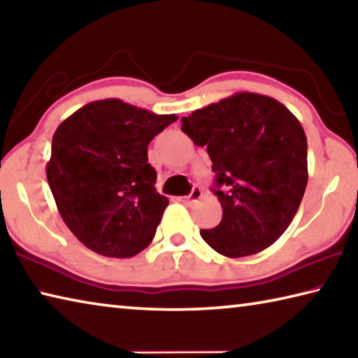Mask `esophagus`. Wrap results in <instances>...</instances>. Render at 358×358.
<instances>
[{
  "instance_id": "obj_1",
  "label": "esophagus",
  "mask_w": 358,
  "mask_h": 358,
  "mask_svg": "<svg viewBox=\"0 0 358 358\" xmlns=\"http://www.w3.org/2000/svg\"><path fill=\"white\" fill-rule=\"evenodd\" d=\"M200 197H201V189H200L199 186H194L189 196L183 197V200H185V201H194V200H197V199H200Z\"/></svg>"
}]
</instances>
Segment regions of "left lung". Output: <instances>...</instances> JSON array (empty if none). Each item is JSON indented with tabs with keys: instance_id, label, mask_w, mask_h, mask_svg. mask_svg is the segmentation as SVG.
<instances>
[{
	"instance_id": "8db88e82",
	"label": "left lung",
	"mask_w": 358,
	"mask_h": 358,
	"mask_svg": "<svg viewBox=\"0 0 358 358\" xmlns=\"http://www.w3.org/2000/svg\"><path fill=\"white\" fill-rule=\"evenodd\" d=\"M181 131L206 147L222 220L200 230L220 255L239 258L274 244L288 229L308 181L307 138L287 106L238 92L181 119Z\"/></svg>"
}]
</instances>
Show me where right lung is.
<instances>
[{"mask_svg": "<svg viewBox=\"0 0 358 358\" xmlns=\"http://www.w3.org/2000/svg\"><path fill=\"white\" fill-rule=\"evenodd\" d=\"M177 119L106 99L57 127L47 180L64 222L87 249L129 258L152 243L169 200L157 192L147 150Z\"/></svg>", "mask_w": 358, "mask_h": 358, "instance_id": "add662e5", "label": "right lung"}]
</instances>
